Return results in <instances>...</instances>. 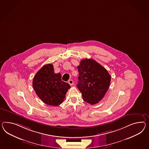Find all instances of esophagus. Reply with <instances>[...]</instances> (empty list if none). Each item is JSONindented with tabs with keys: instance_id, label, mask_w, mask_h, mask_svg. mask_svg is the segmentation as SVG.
<instances>
[{
	"instance_id": "34e87169",
	"label": "esophagus",
	"mask_w": 149,
	"mask_h": 149,
	"mask_svg": "<svg viewBox=\"0 0 149 149\" xmlns=\"http://www.w3.org/2000/svg\"><path fill=\"white\" fill-rule=\"evenodd\" d=\"M69 84L70 85H73V81L72 79H70V80H69Z\"/></svg>"
}]
</instances>
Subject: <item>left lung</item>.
<instances>
[{
  "mask_svg": "<svg viewBox=\"0 0 149 149\" xmlns=\"http://www.w3.org/2000/svg\"><path fill=\"white\" fill-rule=\"evenodd\" d=\"M77 68L79 77L77 86L84 101L91 105L98 103L110 86V74L103 66L92 59L81 60Z\"/></svg>",
  "mask_w": 149,
  "mask_h": 149,
  "instance_id": "obj_1",
  "label": "left lung"
}]
</instances>
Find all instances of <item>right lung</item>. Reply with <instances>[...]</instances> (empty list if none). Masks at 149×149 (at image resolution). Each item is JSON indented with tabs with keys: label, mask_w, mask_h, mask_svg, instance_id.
<instances>
[{
	"label": "right lung",
	"mask_w": 149,
	"mask_h": 149,
	"mask_svg": "<svg viewBox=\"0 0 149 149\" xmlns=\"http://www.w3.org/2000/svg\"><path fill=\"white\" fill-rule=\"evenodd\" d=\"M33 87L39 98L46 104L58 106L63 102L69 84L61 80L60 73L54 72V66L48 64L43 66L34 76Z\"/></svg>",
	"instance_id": "add662e5"
}]
</instances>
